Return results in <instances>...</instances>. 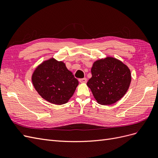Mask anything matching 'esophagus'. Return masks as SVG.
Masks as SVG:
<instances>
[{
	"label": "esophagus",
	"instance_id": "esophagus-1",
	"mask_svg": "<svg viewBox=\"0 0 158 158\" xmlns=\"http://www.w3.org/2000/svg\"><path fill=\"white\" fill-rule=\"evenodd\" d=\"M79 82H80V83H86V82H87V78H80V79H79Z\"/></svg>",
	"mask_w": 158,
	"mask_h": 158
}]
</instances>
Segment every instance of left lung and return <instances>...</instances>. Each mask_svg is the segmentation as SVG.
I'll list each match as a JSON object with an SVG mask.
<instances>
[{
    "label": "left lung",
    "instance_id": "1",
    "mask_svg": "<svg viewBox=\"0 0 158 158\" xmlns=\"http://www.w3.org/2000/svg\"><path fill=\"white\" fill-rule=\"evenodd\" d=\"M91 72L92 76L87 85L101 105H111L121 99L131 82V74L128 66L113 57L96 60Z\"/></svg>",
    "mask_w": 158,
    "mask_h": 158
}]
</instances>
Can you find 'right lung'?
<instances>
[{
    "instance_id": "1",
    "label": "right lung",
    "mask_w": 158,
    "mask_h": 158,
    "mask_svg": "<svg viewBox=\"0 0 158 158\" xmlns=\"http://www.w3.org/2000/svg\"><path fill=\"white\" fill-rule=\"evenodd\" d=\"M31 80L38 94L46 101L56 105L67 103L78 85V80L63 62L54 59L38 66Z\"/></svg>"
}]
</instances>
